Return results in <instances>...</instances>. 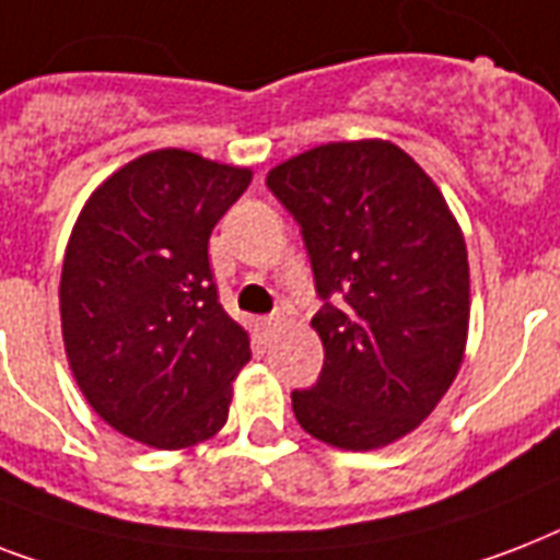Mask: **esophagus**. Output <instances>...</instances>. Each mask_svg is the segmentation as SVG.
Segmentation results:
<instances>
[{
	"label": "esophagus",
	"instance_id": "1",
	"mask_svg": "<svg viewBox=\"0 0 560 560\" xmlns=\"http://www.w3.org/2000/svg\"><path fill=\"white\" fill-rule=\"evenodd\" d=\"M281 323H284V316H281V314H270V316H264V319H261L264 331H267V334L279 331Z\"/></svg>",
	"mask_w": 560,
	"mask_h": 560
}]
</instances>
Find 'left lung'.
I'll return each mask as SVG.
<instances>
[{
	"mask_svg": "<svg viewBox=\"0 0 560 560\" xmlns=\"http://www.w3.org/2000/svg\"><path fill=\"white\" fill-rule=\"evenodd\" d=\"M305 237L323 311L319 381L293 392L305 433L377 451L412 433L459 374L468 249L439 186L383 139L328 142L267 174ZM338 296V305L327 299Z\"/></svg>",
	"mask_w": 560,
	"mask_h": 560,
	"instance_id": "1",
	"label": "left lung"
}]
</instances>
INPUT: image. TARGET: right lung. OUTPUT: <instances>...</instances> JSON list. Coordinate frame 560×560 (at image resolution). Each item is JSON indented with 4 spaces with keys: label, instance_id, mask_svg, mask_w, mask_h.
<instances>
[{
    "label": "right lung",
    "instance_id": "right-lung-1",
    "mask_svg": "<svg viewBox=\"0 0 560 560\" xmlns=\"http://www.w3.org/2000/svg\"><path fill=\"white\" fill-rule=\"evenodd\" d=\"M253 171L165 148L107 177L74 220L60 272L66 360L127 439L179 451L226 424L249 334L218 302L209 237Z\"/></svg>",
    "mask_w": 560,
    "mask_h": 560
}]
</instances>
